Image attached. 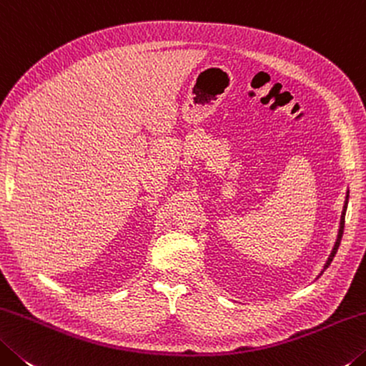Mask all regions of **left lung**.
Segmentation results:
<instances>
[{
	"label": "left lung",
	"instance_id": "obj_1",
	"mask_svg": "<svg viewBox=\"0 0 366 366\" xmlns=\"http://www.w3.org/2000/svg\"><path fill=\"white\" fill-rule=\"evenodd\" d=\"M347 201H349V194H347ZM347 201H345V206H344V211H342V215H340V229H339V235H337V242H335V244H334V248H332V253H331V256H329V259L326 261V264H325V269H322L321 271V274L326 271V269L329 267V264H331L332 262V259H334V256H335V253H337V249H339V244H340V239H342V233H344V224H345V211H347Z\"/></svg>",
	"mask_w": 366,
	"mask_h": 366
}]
</instances>
